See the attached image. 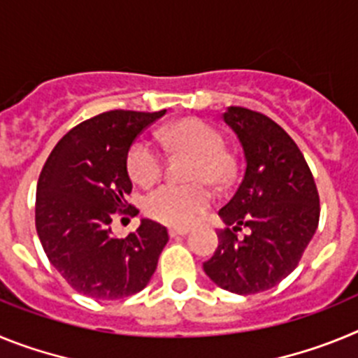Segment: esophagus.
<instances>
[{"label": "esophagus", "mask_w": 358, "mask_h": 358, "mask_svg": "<svg viewBox=\"0 0 358 358\" xmlns=\"http://www.w3.org/2000/svg\"><path fill=\"white\" fill-rule=\"evenodd\" d=\"M188 227H170L169 229V235L172 236H185V235H188Z\"/></svg>", "instance_id": "esophagus-1"}]
</instances>
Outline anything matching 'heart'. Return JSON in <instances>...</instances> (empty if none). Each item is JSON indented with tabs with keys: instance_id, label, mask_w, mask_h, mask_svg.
I'll return each instance as SVG.
<instances>
[{
	"instance_id": "obj_1",
	"label": "heart",
	"mask_w": 358,
	"mask_h": 358,
	"mask_svg": "<svg viewBox=\"0 0 358 358\" xmlns=\"http://www.w3.org/2000/svg\"><path fill=\"white\" fill-rule=\"evenodd\" d=\"M157 138L170 150L194 154L189 179L197 182L161 185L145 197V213L166 226H189L213 201L210 188L202 181L222 185L231 176V161L224 154V138L213 125L197 118L170 123L159 129ZM125 164L132 181L140 186H152L163 173L164 159L156 143L141 136L129 147Z\"/></svg>"
}]
</instances>
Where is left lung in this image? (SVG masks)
<instances>
[{
    "label": "left lung",
    "mask_w": 358,
    "mask_h": 358,
    "mask_svg": "<svg viewBox=\"0 0 358 358\" xmlns=\"http://www.w3.org/2000/svg\"><path fill=\"white\" fill-rule=\"evenodd\" d=\"M222 118L238 136L248 166L218 211L227 227L202 267L220 289L248 296L273 289L297 267L317 229L319 194L301 150L276 122L235 106ZM243 227L250 231L240 239Z\"/></svg>",
    "instance_id": "1"
}]
</instances>
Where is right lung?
Masks as SVG:
<instances>
[{"label":"right lung","instance_id":"right-lung-1","mask_svg":"<svg viewBox=\"0 0 358 358\" xmlns=\"http://www.w3.org/2000/svg\"><path fill=\"white\" fill-rule=\"evenodd\" d=\"M164 113L107 110L73 127L44 163L37 235L50 264L84 296L122 299L143 290L169 242L166 227L148 218L125 238L110 231L115 213H138L127 202L129 147Z\"/></svg>","mask_w":358,"mask_h":358}]
</instances>
